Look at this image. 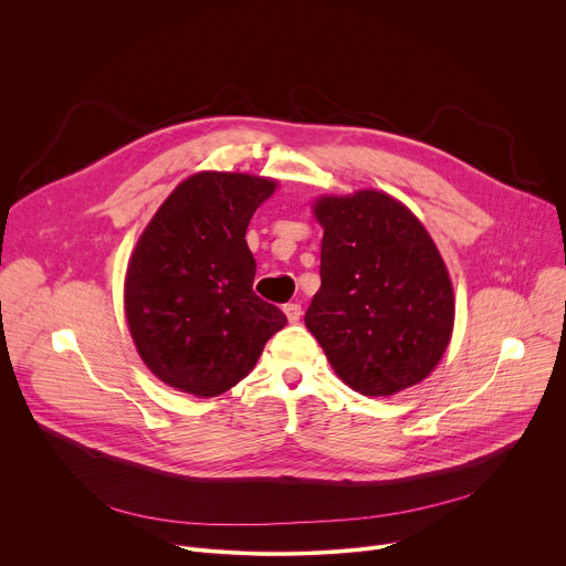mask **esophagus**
I'll return each instance as SVG.
<instances>
[{"mask_svg": "<svg viewBox=\"0 0 566 566\" xmlns=\"http://www.w3.org/2000/svg\"><path fill=\"white\" fill-rule=\"evenodd\" d=\"M284 313H286V317H289V322H295L300 319V315H302V306L297 304V302H289V304H284Z\"/></svg>", "mask_w": 566, "mask_h": 566, "instance_id": "esophagus-1", "label": "esophagus"}]
</instances>
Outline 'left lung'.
<instances>
[{"label": "left lung", "instance_id": "1", "mask_svg": "<svg viewBox=\"0 0 566 566\" xmlns=\"http://www.w3.org/2000/svg\"><path fill=\"white\" fill-rule=\"evenodd\" d=\"M319 291L304 325L343 382L365 396L408 389L439 365L454 325L448 269L423 223L394 197H319Z\"/></svg>", "mask_w": 566, "mask_h": 566}]
</instances>
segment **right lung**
I'll return each mask as SVG.
<instances>
[{"mask_svg": "<svg viewBox=\"0 0 566 566\" xmlns=\"http://www.w3.org/2000/svg\"><path fill=\"white\" fill-rule=\"evenodd\" d=\"M277 181L197 172L160 203L129 258L134 345L166 385L210 398L249 376L286 315L253 291L247 228Z\"/></svg>", "mask_w": 566, "mask_h": 566, "instance_id": "obj_1", "label": "right lung"}]
</instances>
